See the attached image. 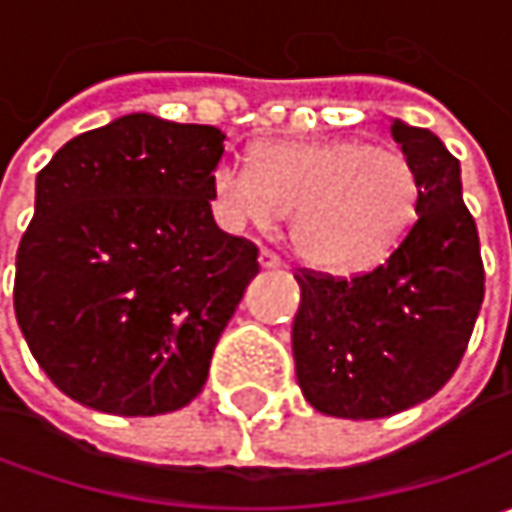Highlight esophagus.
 Wrapping results in <instances>:
<instances>
[{
  "instance_id": "1",
  "label": "esophagus",
  "mask_w": 512,
  "mask_h": 512,
  "mask_svg": "<svg viewBox=\"0 0 512 512\" xmlns=\"http://www.w3.org/2000/svg\"><path fill=\"white\" fill-rule=\"evenodd\" d=\"M259 265H262V267H282V256H279V253H273L270 247H262V250H259Z\"/></svg>"
}]
</instances>
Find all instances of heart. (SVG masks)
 <instances>
[{
  "mask_svg": "<svg viewBox=\"0 0 512 512\" xmlns=\"http://www.w3.org/2000/svg\"><path fill=\"white\" fill-rule=\"evenodd\" d=\"M213 199L230 227H267L290 213V236L307 265L353 276L393 256L422 205V182L402 150L359 139L273 142L253 168L225 159Z\"/></svg>",
  "mask_w": 512,
  "mask_h": 512,
  "instance_id": "b5f03b06",
  "label": "heart"
}]
</instances>
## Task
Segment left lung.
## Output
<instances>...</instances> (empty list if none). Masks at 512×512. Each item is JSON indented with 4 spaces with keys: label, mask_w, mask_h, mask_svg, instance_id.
I'll return each mask as SVG.
<instances>
[{
    "label": "left lung",
    "mask_w": 512,
    "mask_h": 512,
    "mask_svg": "<svg viewBox=\"0 0 512 512\" xmlns=\"http://www.w3.org/2000/svg\"><path fill=\"white\" fill-rule=\"evenodd\" d=\"M390 130L422 182L416 225L384 265L353 279L296 276V379L307 402L339 419H384L439 393L462 362L484 299L459 159L427 128L396 119Z\"/></svg>",
    "instance_id": "left-lung-1"
}]
</instances>
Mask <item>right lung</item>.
<instances>
[{"mask_svg":"<svg viewBox=\"0 0 512 512\" xmlns=\"http://www.w3.org/2000/svg\"><path fill=\"white\" fill-rule=\"evenodd\" d=\"M225 133L130 113L53 153L16 250L13 310L33 359L73 402L159 416L207 382L259 247L219 230Z\"/></svg>","mask_w":512,"mask_h":512,"instance_id":"obj_1","label":"right lung"}]
</instances>
